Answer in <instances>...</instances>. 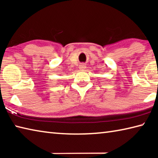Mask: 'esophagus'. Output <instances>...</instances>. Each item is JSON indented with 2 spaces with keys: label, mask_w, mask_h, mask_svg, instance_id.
<instances>
[{
  "label": "esophagus",
  "mask_w": 158,
  "mask_h": 158,
  "mask_svg": "<svg viewBox=\"0 0 158 158\" xmlns=\"http://www.w3.org/2000/svg\"><path fill=\"white\" fill-rule=\"evenodd\" d=\"M85 68V64H81V65H79V69H84Z\"/></svg>",
  "instance_id": "34e87169"
}]
</instances>
